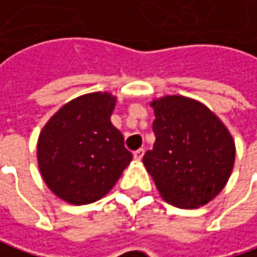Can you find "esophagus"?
<instances>
[{
  "mask_svg": "<svg viewBox=\"0 0 257 257\" xmlns=\"http://www.w3.org/2000/svg\"><path fill=\"white\" fill-rule=\"evenodd\" d=\"M144 152H145V151H144V148H140V150H137L135 152H134V157H135V160H137V161H141V160H142V157H144Z\"/></svg>",
  "mask_w": 257,
  "mask_h": 257,
  "instance_id": "34e87169",
  "label": "esophagus"
}]
</instances>
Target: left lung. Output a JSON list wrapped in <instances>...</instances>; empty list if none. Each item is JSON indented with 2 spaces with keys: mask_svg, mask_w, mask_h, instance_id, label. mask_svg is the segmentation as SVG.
Here are the masks:
<instances>
[{
  "mask_svg": "<svg viewBox=\"0 0 257 257\" xmlns=\"http://www.w3.org/2000/svg\"><path fill=\"white\" fill-rule=\"evenodd\" d=\"M154 148L142 162L161 197L180 208H197L224 188L236 148L224 123L203 103L185 96L155 99Z\"/></svg>",
  "mask_w": 257,
  "mask_h": 257,
  "instance_id": "1",
  "label": "left lung"
}]
</instances>
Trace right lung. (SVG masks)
I'll return each instance as SVG.
<instances>
[{
    "label": "right lung",
    "mask_w": 257,
    "mask_h": 257,
    "mask_svg": "<svg viewBox=\"0 0 257 257\" xmlns=\"http://www.w3.org/2000/svg\"><path fill=\"white\" fill-rule=\"evenodd\" d=\"M116 97L107 92L79 96L46 123L37 142V161L44 183L64 201L95 203L116 184L132 161L123 135L110 115Z\"/></svg>",
    "instance_id": "1"
}]
</instances>
